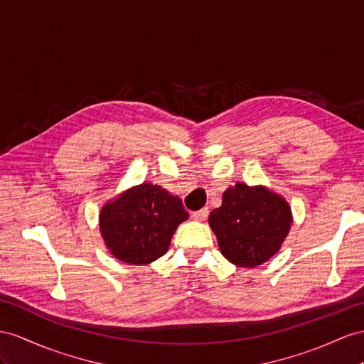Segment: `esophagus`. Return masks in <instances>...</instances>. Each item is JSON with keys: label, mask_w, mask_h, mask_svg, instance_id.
Wrapping results in <instances>:
<instances>
[{"label": "esophagus", "mask_w": 364, "mask_h": 364, "mask_svg": "<svg viewBox=\"0 0 364 364\" xmlns=\"http://www.w3.org/2000/svg\"><path fill=\"white\" fill-rule=\"evenodd\" d=\"M208 215H209V210H208V208H204V209H200L197 212H193L192 213V218L195 221H204V220L208 218Z\"/></svg>", "instance_id": "esophagus-1"}]
</instances>
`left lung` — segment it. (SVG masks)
<instances>
[{"instance_id": "left-lung-1", "label": "left lung", "mask_w": 364, "mask_h": 364, "mask_svg": "<svg viewBox=\"0 0 364 364\" xmlns=\"http://www.w3.org/2000/svg\"><path fill=\"white\" fill-rule=\"evenodd\" d=\"M209 226L223 257L237 267H257L282 249L292 226V210L283 195L266 186L237 183L210 212Z\"/></svg>"}]
</instances>
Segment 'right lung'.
<instances>
[{"instance_id": "right-lung-1", "label": "right lung", "mask_w": 364, "mask_h": 364, "mask_svg": "<svg viewBox=\"0 0 364 364\" xmlns=\"http://www.w3.org/2000/svg\"><path fill=\"white\" fill-rule=\"evenodd\" d=\"M189 212L183 201L152 183L132 186L100 210V234L109 252L127 264L144 266L163 257Z\"/></svg>"}]
</instances>
